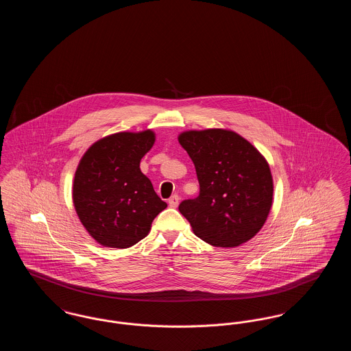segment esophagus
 I'll return each mask as SVG.
<instances>
[{"instance_id":"1","label":"esophagus","mask_w":351,"mask_h":351,"mask_svg":"<svg viewBox=\"0 0 351 351\" xmlns=\"http://www.w3.org/2000/svg\"><path fill=\"white\" fill-rule=\"evenodd\" d=\"M179 200H180V197H179L178 195H173V196H171V197L168 199V205H169L171 208H176V206L179 205Z\"/></svg>"}]
</instances>
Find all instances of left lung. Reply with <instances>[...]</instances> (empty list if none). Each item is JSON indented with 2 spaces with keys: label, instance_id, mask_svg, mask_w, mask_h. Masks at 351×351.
Returning a JSON list of instances; mask_svg holds the SVG:
<instances>
[{
  "label": "left lung",
  "instance_id": "1",
  "mask_svg": "<svg viewBox=\"0 0 351 351\" xmlns=\"http://www.w3.org/2000/svg\"><path fill=\"white\" fill-rule=\"evenodd\" d=\"M192 159L200 193L179 210L209 245L234 247L258 233L267 219L274 184L266 159L234 132L208 129L180 134Z\"/></svg>",
  "mask_w": 351,
  "mask_h": 351
}]
</instances>
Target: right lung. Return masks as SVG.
<instances>
[{"label": "right lung", "mask_w": 351, "mask_h": 351, "mask_svg": "<svg viewBox=\"0 0 351 351\" xmlns=\"http://www.w3.org/2000/svg\"><path fill=\"white\" fill-rule=\"evenodd\" d=\"M154 142L151 130L113 134L92 145L80 160L73 205L84 228L102 246H133L167 208L139 168Z\"/></svg>", "instance_id": "right-lung-1"}]
</instances>
